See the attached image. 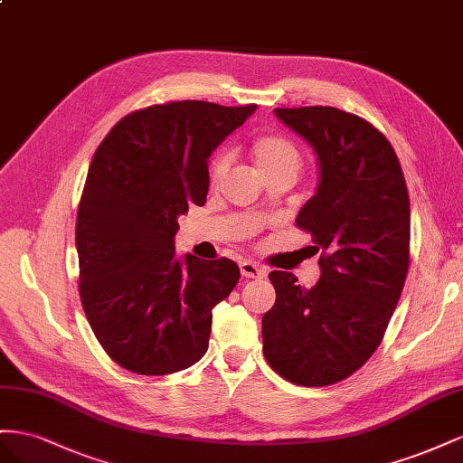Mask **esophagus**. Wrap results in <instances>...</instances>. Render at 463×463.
I'll return each instance as SVG.
<instances>
[{
    "label": "esophagus",
    "instance_id": "34e87169",
    "mask_svg": "<svg viewBox=\"0 0 463 463\" xmlns=\"http://www.w3.org/2000/svg\"><path fill=\"white\" fill-rule=\"evenodd\" d=\"M241 273L246 279H261V277H266V269L254 261H241Z\"/></svg>",
    "mask_w": 463,
    "mask_h": 463
}]
</instances>
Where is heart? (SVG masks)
<instances>
[{
	"label": "heart",
	"mask_w": 463,
	"mask_h": 463,
	"mask_svg": "<svg viewBox=\"0 0 463 463\" xmlns=\"http://www.w3.org/2000/svg\"><path fill=\"white\" fill-rule=\"evenodd\" d=\"M252 158L261 178L273 175H293L297 176L302 168V151L298 145L283 134H261L252 143ZM231 168V153L221 151L209 168V184H217Z\"/></svg>",
	"instance_id": "1"
}]
</instances>
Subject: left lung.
Returning <instances> with one entry per match:
<instances>
[{
    "label": "left lung",
    "mask_w": 463,
    "mask_h": 463,
    "mask_svg": "<svg viewBox=\"0 0 463 463\" xmlns=\"http://www.w3.org/2000/svg\"><path fill=\"white\" fill-rule=\"evenodd\" d=\"M318 155V190L297 227L320 252V281L271 271L275 305L261 318L268 364L298 386H329L371 359L409 269L411 213L392 143L361 116L334 107L275 109Z\"/></svg>",
    "instance_id": "left-lung-1"
}]
</instances>
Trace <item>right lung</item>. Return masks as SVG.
<instances>
[{"label": "right lung", "instance_id": "right-lung-1", "mask_svg": "<svg viewBox=\"0 0 463 463\" xmlns=\"http://www.w3.org/2000/svg\"><path fill=\"white\" fill-rule=\"evenodd\" d=\"M256 110L203 100L124 116L87 175L77 211L79 297L114 363L145 376L192 366L209 345L213 308L241 269L229 258H175L178 215L203 205L209 155Z\"/></svg>", "mask_w": 463, "mask_h": 463}]
</instances>
